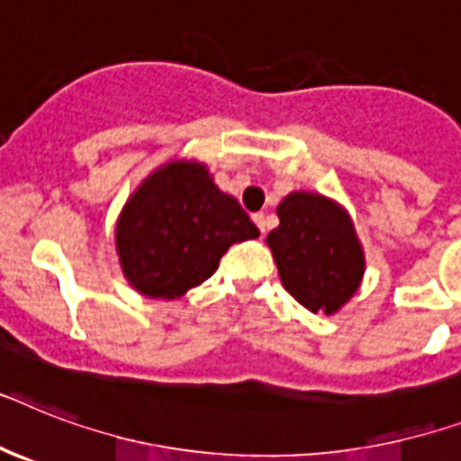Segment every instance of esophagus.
Masks as SVG:
<instances>
[{
	"label": "esophagus",
	"mask_w": 461,
	"mask_h": 461,
	"mask_svg": "<svg viewBox=\"0 0 461 461\" xmlns=\"http://www.w3.org/2000/svg\"><path fill=\"white\" fill-rule=\"evenodd\" d=\"M253 222L258 224V230H260V237H265V212H256V215H253Z\"/></svg>",
	"instance_id": "obj_1"
}]
</instances>
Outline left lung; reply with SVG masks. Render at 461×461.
Masks as SVG:
<instances>
[{"label":"left lung","instance_id":"1","mask_svg":"<svg viewBox=\"0 0 461 461\" xmlns=\"http://www.w3.org/2000/svg\"><path fill=\"white\" fill-rule=\"evenodd\" d=\"M279 227L267 234L284 289L310 312L336 315L365 276V249L339 201L291 192L276 205Z\"/></svg>","mask_w":461,"mask_h":461}]
</instances>
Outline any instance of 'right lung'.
Here are the masks:
<instances>
[{
	"mask_svg": "<svg viewBox=\"0 0 461 461\" xmlns=\"http://www.w3.org/2000/svg\"><path fill=\"white\" fill-rule=\"evenodd\" d=\"M260 237L205 163L175 158L130 194L115 222V253L137 294L175 301L218 269L230 246Z\"/></svg>",
	"mask_w": 461,
	"mask_h": 461,
	"instance_id": "add662e5",
	"label": "right lung"
}]
</instances>
